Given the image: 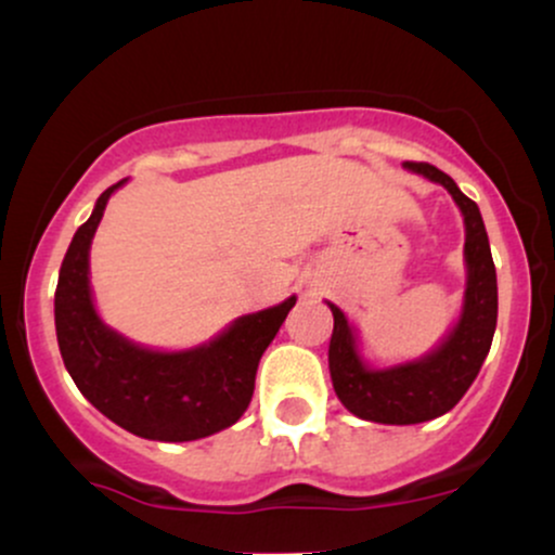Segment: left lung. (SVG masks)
<instances>
[{"label":"left lung","instance_id":"obj_1","mask_svg":"<svg viewBox=\"0 0 555 555\" xmlns=\"http://www.w3.org/2000/svg\"><path fill=\"white\" fill-rule=\"evenodd\" d=\"M406 169L443 184L464 216V263H467V289H464L462 318L438 349L423 360L371 371L358 354V336L336 305L334 334L328 344V371L336 397L352 415L384 425H415L441 417L460 404L473 386L493 341L499 318V286L490 256L488 232L480 208L456 188L441 169L425 162H406Z\"/></svg>","mask_w":555,"mask_h":555}]
</instances>
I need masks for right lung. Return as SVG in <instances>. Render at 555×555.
<instances>
[{
	"label": "right lung",
	"instance_id": "add662e5",
	"mask_svg": "<svg viewBox=\"0 0 555 555\" xmlns=\"http://www.w3.org/2000/svg\"><path fill=\"white\" fill-rule=\"evenodd\" d=\"M122 184L99 195L91 219L75 232L62 260L54 295L62 360L82 397L132 436L169 443L206 438L237 423L247 410L258 362L297 297L242 315L214 341L184 352H154L127 341L101 323L88 284L95 227Z\"/></svg>",
	"mask_w": 555,
	"mask_h": 555
}]
</instances>
